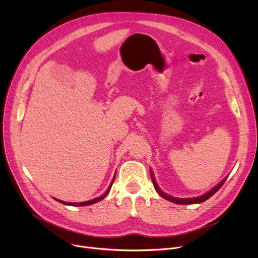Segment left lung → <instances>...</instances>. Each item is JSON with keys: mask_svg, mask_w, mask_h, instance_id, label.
Returning <instances> with one entry per match:
<instances>
[{"mask_svg": "<svg viewBox=\"0 0 258 258\" xmlns=\"http://www.w3.org/2000/svg\"><path fill=\"white\" fill-rule=\"evenodd\" d=\"M151 178H152V181H153V184H154V187H155V189L157 190V192L162 197V198H164L165 200H168V201H170V202H172V203H175V204H180V205H188V204H199V203H203V202H205L206 200H208L210 197H212L216 191L219 190V189L224 185V183H225V181L227 180V178L226 179H224L219 185H216L213 189H211L210 191H208L207 194H205L204 196H201V197H199V198H192V199H178V198H173V197H170V196H168V195H166V194H164L163 191L161 190V189L159 188V186H158V184L156 183V180L154 179V174H153V172H152V170H151Z\"/></svg>", "mask_w": 258, "mask_h": 258, "instance_id": "1", "label": "left lung"}]
</instances>
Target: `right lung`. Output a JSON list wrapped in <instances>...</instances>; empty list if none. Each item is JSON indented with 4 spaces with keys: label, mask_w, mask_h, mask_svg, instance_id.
Returning <instances> with one entry per match:
<instances>
[{
    "label": "right lung",
    "mask_w": 258,
    "mask_h": 258,
    "mask_svg": "<svg viewBox=\"0 0 258 258\" xmlns=\"http://www.w3.org/2000/svg\"><path fill=\"white\" fill-rule=\"evenodd\" d=\"M114 179H115V177H114ZM114 179H113V181H112V183H111L110 187H108V189H107V190H106V192H105L103 196L99 197V198L93 199V200H91V201H87V202H83V203H67V202H63V201H59V200H56V201H57V202H59V203H61V204H64V205H69V206H76V207H78V206H88V205L94 204V203H97V202L101 201L102 199H104V198L107 196L108 191H110V189H111V187H112V185H113Z\"/></svg>",
    "instance_id": "right-lung-1"
}]
</instances>
